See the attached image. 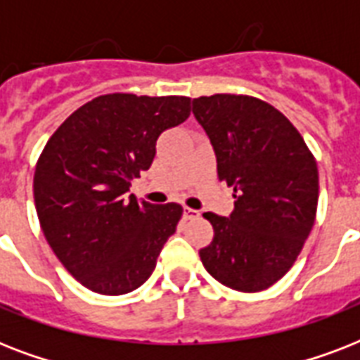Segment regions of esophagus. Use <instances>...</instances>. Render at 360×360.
I'll return each mask as SVG.
<instances>
[{
  "label": "esophagus",
  "instance_id": "1",
  "mask_svg": "<svg viewBox=\"0 0 360 360\" xmlns=\"http://www.w3.org/2000/svg\"><path fill=\"white\" fill-rule=\"evenodd\" d=\"M198 211H194V209H191V207H185L183 209V219L185 220H192V219H196L198 217Z\"/></svg>",
  "mask_w": 360,
  "mask_h": 360
}]
</instances>
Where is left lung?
Segmentation results:
<instances>
[{
  "label": "left lung",
  "mask_w": 360,
  "mask_h": 360,
  "mask_svg": "<svg viewBox=\"0 0 360 360\" xmlns=\"http://www.w3.org/2000/svg\"><path fill=\"white\" fill-rule=\"evenodd\" d=\"M211 140L219 179L233 186L231 214L205 213L214 237L200 250L203 267L231 290H267L310 236L318 209V164L299 130L271 104L248 95L192 101Z\"/></svg>",
  "instance_id": "1"
}]
</instances>
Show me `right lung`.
I'll use <instances>...</instances> for the list:
<instances>
[{
	"label": "right lung",
	"instance_id": "right-lung-1",
	"mask_svg": "<svg viewBox=\"0 0 360 360\" xmlns=\"http://www.w3.org/2000/svg\"><path fill=\"white\" fill-rule=\"evenodd\" d=\"M191 115L188 97L112 93L70 114L42 149L33 196L42 233L63 267L103 295L140 288L174 236L183 207L129 194L157 140Z\"/></svg>",
	"mask_w": 360,
	"mask_h": 360
}]
</instances>
